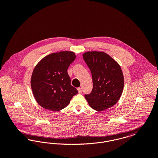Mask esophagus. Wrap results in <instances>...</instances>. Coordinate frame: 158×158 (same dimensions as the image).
<instances>
[{"label": "esophagus", "mask_w": 158, "mask_h": 158, "mask_svg": "<svg viewBox=\"0 0 158 158\" xmlns=\"http://www.w3.org/2000/svg\"><path fill=\"white\" fill-rule=\"evenodd\" d=\"M77 90H78V93H79V94L82 93V89H81V88H77Z\"/></svg>", "instance_id": "34e87169"}]
</instances>
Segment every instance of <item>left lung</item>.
Returning <instances> with one entry per match:
<instances>
[{"label":"left lung","instance_id":"8db88e82","mask_svg":"<svg viewBox=\"0 0 158 158\" xmlns=\"http://www.w3.org/2000/svg\"><path fill=\"white\" fill-rule=\"evenodd\" d=\"M92 73L93 89L85 95L92 108L102 111L112 107L120 99L124 88V76L118 63L102 52L83 54Z\"/></svg>","mask_w":158,"mask_h":158}]
</instances>
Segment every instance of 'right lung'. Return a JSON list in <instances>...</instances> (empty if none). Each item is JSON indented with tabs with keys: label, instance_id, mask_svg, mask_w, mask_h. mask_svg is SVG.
Wrapping results in <instances>:
<instances>
[{
	"label": "right lung",
	"instance_id": "obj_1",
	"mask_svg": "<svg viewBox=\"0 0 158 158\" xmlns=\"http://www.w3.org/2000/svg\"><path fill=\"white\" fill-rule=\"evenodd\" d=\"M75 53L60 52L44 57L34 69L31 86L38 104L46 110L59 111L66 107L77 90L70 85L68 69Z\"/></svg>",
	"mask_w": 158,
	"mask_h": 158
}]
</instances>
